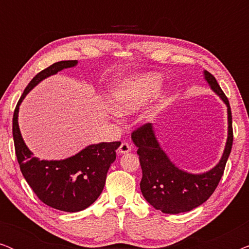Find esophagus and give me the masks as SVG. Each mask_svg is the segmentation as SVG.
<instances>
[{"label": "esophagus", "instance_id": "1", "mask_svg": "<svg viewBox=\"0 0 249 249\" xmlns=\"http://www.w3.org/2000/svg\"><path fill=\"white\" fill-rule=\"evenodd\" d=\"M131 151V146L128 144V142H121L120 147L118 148L119 154H125V153H129Z\"/></svg>", "mask_w": 249, "mask_h": 249}]
</instances>
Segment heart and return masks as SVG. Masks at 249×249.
<instances>
[{
  "instance_id": "1",
  "label": "heart",
  "mask_w": 249,
  "mask_h": 249,
  "mask_svg": "<svg viewBox=\"0 0 249 249\" xmlns=\"http://www.w3.org/2000/svg\"><path fill=\"white\" fill-rule=\"evenodd\" d=\"M162 85L159 73H146L122 81L112 90L110 105L119 114L130 113L144 107L155 96Z\"/></svg>"
}]
</instances>
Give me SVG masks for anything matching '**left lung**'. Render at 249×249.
Listing matches in <instances>:
<instances>
[{"instance_id":"1","label":"left lung","mask_w":249,"mask_h":249,"mask_svg":"<svg viewBox=\"0 0 249 249\" xmlns=\"http://www.w3.org/2000/svg\"><path fill=\"white\" fill-rule=\"evenodd\" d=\"M204 77L228 107L226 147L220 162L213 169L204 173H189L179 169L160 146L152 124L142 125L131 134L132 142L138 148L142 171V194L155 210L163 213L189 212L206 202L219 185L232 147V117L229 101L213 74L204 71Z\"/></svg>"}]
</instances>
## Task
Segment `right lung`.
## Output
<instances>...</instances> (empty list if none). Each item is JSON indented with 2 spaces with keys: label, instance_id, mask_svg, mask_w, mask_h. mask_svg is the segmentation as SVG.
Returning a JSON list of instances; mask_svg holds the SVG:
<instances>
[{
  "label": "right lung",
  "instance_id": "1",
  "mask_svg": "<svg viewBox=\"0 0 249 249\" xmlns=\"http://www.w3.org/2000/svg\"><path fill=\"white\" fill-rule=\"evenodd\" d=\"M77 60L60 61L40 71L23 90L12 120L16 155L23 178L47 206L64 212H79L90 206L104 188L108 169L120 142H100L85 147L71 158L46 161L35 158L23 142L18 124L19 107L26 95L45 78L77 66Z\"/></svg>",
  "mask_w": 249,
  "mask_h": 249
}]
</instances>
